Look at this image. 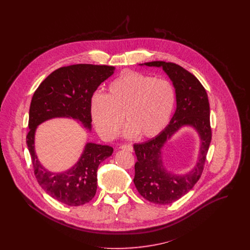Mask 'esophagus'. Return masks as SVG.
Returning a JSON list of instances; mask_svg holds the SVG:
<instances>
[{"instance_id":"1","label":"esophagus","mask_w":250,"mask_h":250,"mask_svg":"<svg viewBox=\"0 0 250 250\" xmlns=\"http://www.w3.org/2000/svg\"><path fill=\"white\" fill-rule=\"evenodd\" d=\"M119 149L121 150H127V151H130L132 152L133 151V146L131 144H122L119 146Z\"/></svg>"}]
</instances>
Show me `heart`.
Masks as SVG:
<instances>
[{
  "mask_svg": "<svg viewBox=\"0 0 250 250\" xmlns=\"http://www.w3.org/2000/svg\"><path fill=\"white\" fill-rule=\"evenodd\" d=\"M175 105L170 82L140 72L125 71L107 86V94L95 93L90 102L92 122L105 140L120 132L123 115L125 135L154 138L168 124Z\"/></svg>",
  "mask_w": 250,
  "mask_h": 250,
  "instance_id": "heart-1",
  "label": "heart"
}]
</instances>
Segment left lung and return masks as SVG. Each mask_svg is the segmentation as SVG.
<instances>
[{
  "mask_svg": "<svg viewBox=\"0 0 250 250\" xmlns=\"http://www.w3.org/2000/svg\"><path fill=\"white\" fill-rule=\"evenodd\" d=\"M140 65L161 67L172 82L176 94V110L169 124L155 138L134 144L137 156L134 184L146 200L160 205L175 202L187 194L199 180L212 140L210 104L207 92L197 78L176 63L151 62ZM193 127L201 140L200 154L194 168L175 175L163 165L162 149L181 127Z\"/></svg>",
  "mask_w": 250,
  "mask_h": 250,
  "instance_id": "obj_1",
  "label": "left lung"
}]
</instances>
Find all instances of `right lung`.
Wrapping results in <instances>:
<instances>
[{
    "instance_id": "1",
    "label": "right lung",
    "mask_w": 250,
    "mask_h": 250,
    "mask_svg": "<svg viewBox=\"0 0 250 250\" xmlns=\"http://www.w3.org/2000/svg\"><path fill=\"white\" fill-rule=\"evenodd\" d=\"M107 65L75 64L52 72L37 87L29 112L27 145L32 157L35 175L40 187L56 200L68 205L81 206L89 202L97 189L99 165L111 156L108 145L87 143L71 168L52 172L38 161L35 150L37 126L57 117L77 120L91 131L90 102L97 87L114 73Z\"/></svg>"
}]
</instances>
